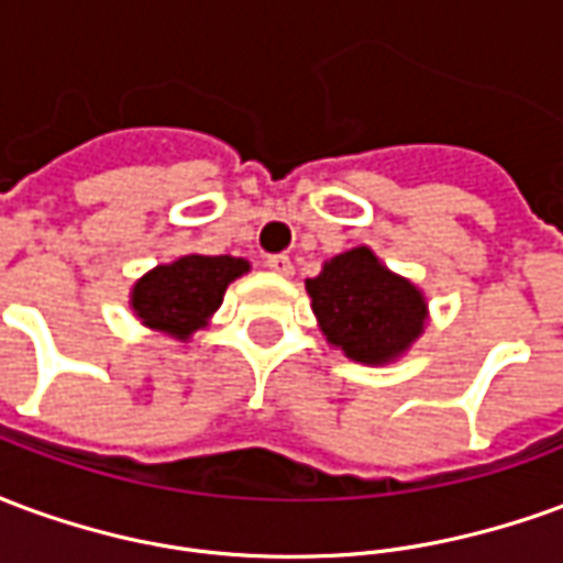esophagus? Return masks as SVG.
Segmentation results:
<instances>
[{
  "label": "esophagus",
  "mask_w": 563,
  "mask_h": 563,
  "mask_svg": "<svg viewBox=\"0 0 563 563\" xmlns=\"http://www.w3.org/2000/svg\"><path fill=\"white\" fill-rule=\"evenodd\" d=\"M265 265H268L271 271L283 274V277H289V274H292V258L286 256V253H274V256L265 258Z\"/></svg>",
  "instance_id": "34e87169"
}]
</instances>
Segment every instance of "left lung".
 <instances>
[{
    "mask_svg": "<svg viewBox=\"0 0 563 563\" xmlns=\"http://www.w3.org/2000/svg\"><path fill=\"white\" fill-rule=\"evenodd\" d=\"M307 292L325 338L355 362H389L424 325L419 289L383 268L367 246L325 262L322 274L307 280Z\"/></svg>",
    "mask_w": 563,
    "mask_h": 563,
    "instance_id": "8db88e82",
    "label": "left lung"
}]
</instances>
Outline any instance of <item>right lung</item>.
<instances>
[{
    "instance_id": "add662e5",
    "label": "right lung",
    "mask_w": 563,
    "mask_h": 563,
    "mask_svg": "<svg viewBox=\"0 0 563 563\" xmlns=\"http://www.w3.org/2000/svg\"><path fill=\"white\" fill-rule=\"evenodd\" d=\"M250 271L234 256H184L159 265L135 283L132 307L150 329L186 341L220 307L225 286Z\"/></svg>"
}]
</instances>
